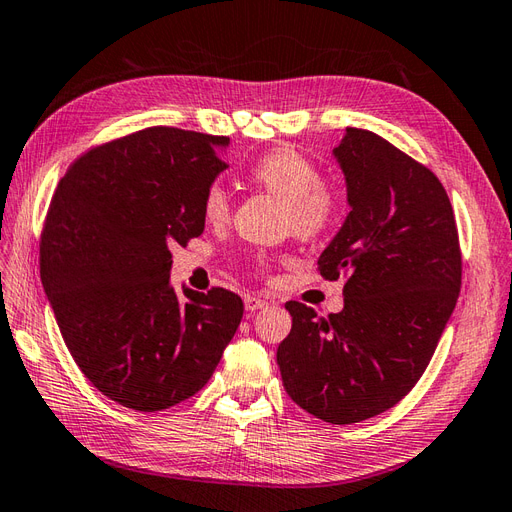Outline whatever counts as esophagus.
I'll return each mask as SVG.
<instances>
[{"instance_id":"esophagus-1","label":"esophagus","mask_w":512,"mask_h":512,"mask_svg":"<svg viewBox=\"0 0 512 512\" xmlns=\"http://www.w3.org/2000/svg\"><path fill=\"white\" fill-rule=\"evenodd\" d=\"M262 307H267L265 299L256 297V294H247V297H245V309H247V312H256V309H262Z\"/></svg>"}]
</instances>
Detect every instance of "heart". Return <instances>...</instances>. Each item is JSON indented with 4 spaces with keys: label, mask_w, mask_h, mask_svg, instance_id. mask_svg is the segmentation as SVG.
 I'll list each match as a JSON object with an SVG mask.
<instances>
[{
    "label": "heart",
    "mask_w": 512,
    "mask_h": 512,
    "mask_svg": "<svg viewBox=\"0 0 512 512\" xmlns=\"http://www.w3.org/2000/svg\"><path fill=\"white\" fill-rule=\"evenodd\" d=\"M250 179L262 190L286 200V222L297 237L316 239L335 224L342 194L335 183L320 177L318 166L301 151L292 147L271 149L252 164ZM203 215L211 224L230 218V196L220 183H209L205 188ZM254 265L267 267L269 258L256 256Z\"/></svg>",
    "instance_id": "1"
}]
</instances>
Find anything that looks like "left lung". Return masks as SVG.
Wrapping results in <instances>:
<instances>
[{
    "label": "left lung",
    "mask_w": 512,
    "mask_h": 512,
    "mask_svg": "<svg viewBox=\"0 0 512 512\" xmlns=\"http://www.w3.org/2000/svg\"><path fill=\"white\" fill-rule=\"evenodd\" d=\"M333 153L350 213L318 271L348 277L344 309L320 318L288 301L277 365L294 404L350 425L393 408L423 376L459 297L461 250L451 200L427 166L361 128Z\"/></svg>",
    "instance_id": "left-lung-1"
}]
</instances>
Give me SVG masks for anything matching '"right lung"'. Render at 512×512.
<instances>
[{
	"mask_svg": "<svg viewBox=\"0 0 512 512\" xmlns=\"http://www.w3.org/2000/svg\"><path fill=\"white\" fill-rule=\"evenodd\" d=\"M228 136L153 126L89 149L61 177L40 277L74 363L117 404L158 412L198 393L243 318L226 288L170 286L168 245L205 230Z\"/></svg>",
	"mask_w": 512,
	"mask_h": 512,
	"instance_id": "right-lung-1",
	"label": "right lung"
}]
</instances>
